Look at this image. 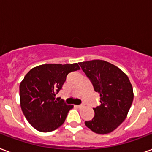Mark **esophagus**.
<instances>
[{
  "mask_svg": "<svg viewBox=\"0 0 152 152\" xmlns=\"http://www.w3.org/2000/svg\"><path fill=\"white\" fill-rule=\"evenodd\" d=\"M75 107H77V108H78V109H81V108L83 107V105H82V104H79V105H75Z\"/></svg>",
  "mask_w": 152,
  "mask_h": 152,
  "instance_id": "34e87169",
  "label": "esophagus"
}]
</instances>
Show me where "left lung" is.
Segmentation results:
<instances>
[{"label":"left lung","instance_id":"left-lung-1","mask_svg":"<svg viewBox=\"0 0 152 152\" xmlns=\"http://www.w3.org/2000/svg\"><path fill=\"white\" fill-rule=\"evenodd\" d=\"M100 94L94 116L85 124L97 134L114 131L125 120L133 101V89L125 73L113 64L100 59L78 63Z\"/></svg>","mask_w":152,"mask_h":152}]
</instances>
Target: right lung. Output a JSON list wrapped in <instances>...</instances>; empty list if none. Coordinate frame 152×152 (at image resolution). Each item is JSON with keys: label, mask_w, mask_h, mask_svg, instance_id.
<instances>
[{"label": "right lung", "mask_w": 152, "mask_h": 152, "mask_svg": "<svg viewBox=\"0 0 152 152\" xmlns=\"http://www.w3.org/2000/svg\"><path fill=\"white\" fill-rule=\"evenodd\" d=\"M80 70L77 63L43 64L32 68L20 85L23 113L34 129L54 131L65 122L73 105L55 101L69 73Z\"/></svg>", "instance_id": "right-lung-1"}]
</instances>
